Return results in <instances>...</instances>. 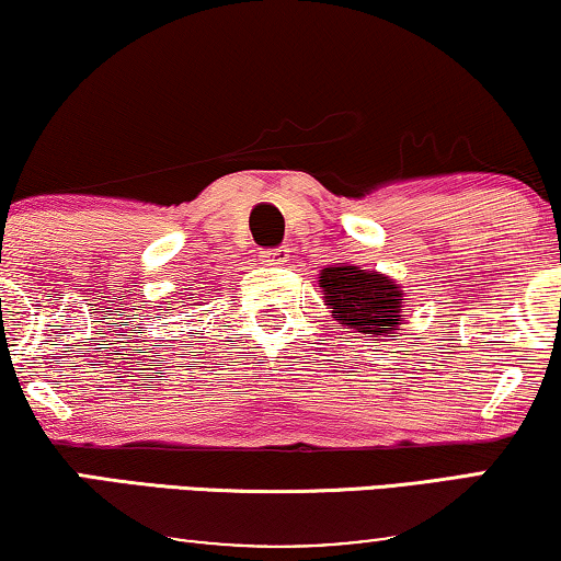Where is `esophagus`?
I'll return each mask as SVG.
<instances>
[{
	"instance_id": "34e87169",
	"label": "esophagus",
	"mask_w": 561,
	"mask_h": 561,
	"mask_svg": "<svg viewBox=\"0 0 561 561\" xmlns=\"http://www.w3.org/2000/svg\"><path fill=\"white\" fill-rule=\"evenodd\" d=\"M288 248H271L260 252V263L263 265H286Z\"/></svg>"
}]
</instances>
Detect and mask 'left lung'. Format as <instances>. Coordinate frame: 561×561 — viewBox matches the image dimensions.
Returning a JSON list of instances; mask_svg holds the SVG:
<instances>
[{"instance_id": "1", "label": "left lung", "mask_w": 561, "mask_h": 561, "mask_svg": "<svg viewBox=\"0 0 561 561\" xmlns=\"http://www.w3.org/2000/svg\"><path fill=\"white\" fill-rule=\"evenodd\" d=\"M321 288L332 317L355 334L386 336L401 324L405 298L386 275L355 265L324 267Z\"/></svg>"}]
</instances>
